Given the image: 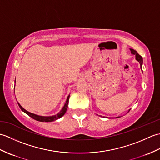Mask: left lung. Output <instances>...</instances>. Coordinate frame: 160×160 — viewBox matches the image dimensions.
Segmentation results:
<instances>
[{
	"label": "left lung",
	"mask_w": 160,
	"mask_h": 160,
	"mask_svg": "<svg viewBox=\"0 0 160 160\" xmlns=\"http://www.w3.org/2000/svg\"><path fill=\"white\" fill-rule=\"evenodd\" d=\"M130 50H131V53L135 56V59H136L138 61V62H140V66H141V69H142V64H143V59H142V57L135 50L132 49H130ZM129 111H130V110H129ZM118 118H120V117H118Z\"/></svg>",
	"instance_id": "obj_1"
}]
</instances>
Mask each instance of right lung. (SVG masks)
I'll return each mask as SVG.
<instances>
[{"instance_id": "obj_1", "label": "right lung", "mask_w": 160, "mask_h": 160, "mask_svg": "<svg viewBox=\"0 0 160 160\" xmlns=\"http://www.w3.org/2000/svg\"><path fill=\"white\" fill-rule=\"evenodd\" d=\"M69 96H70V95L68 96V97L67 98V100H66V102H65V104H64L63 108H62V110H61L58 114H56L55 115H52V116H40V115H36L34 113H30V112L28 111L27 110H25V108H22L21 105H20L18 102V104L19 107L20 108V109H21L24 112V113L28 114L29 116L32 118L33 119H34V120H36L37 121L45 122H53V121H55V120H58V119L60 118L61 117H62L63 115H64V113H66V111L67 110V107H68V104H69Z\"/></svg>"}]
</instances>
